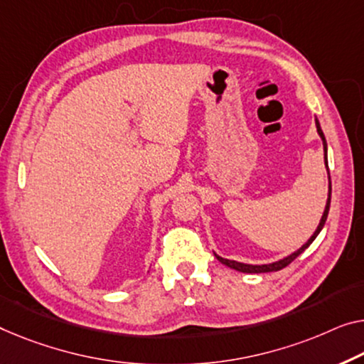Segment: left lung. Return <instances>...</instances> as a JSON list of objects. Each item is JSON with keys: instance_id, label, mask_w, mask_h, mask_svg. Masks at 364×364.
Instances as JSON below:
<instances>
[{"instance_id": "obj_1", "label": "left lung", "mask_w": 364, "mask_h": 364, "mask_svg": "<svg viewBox=\"0 0 364 364\" xmlns=\"http://www.w3.org/2000/svg\"><path fill=\"white\" fill-rule=\"evenodd\" d=\"M316 126H317V132H318V135H321V139H322V142H323V150H325V166H327V170H328V160H327V142H325V135H323V132H322V129H321V124H318V121L316 119ZM328 181H330V173H328ZM330 196H332V183H328V199H327V205H325V210H323V215H322V219H321V224H318V227H317V230L314 232V235L309 238L307 240V243L306 245H302L299 250L297 252H294L292 255H289V257H286V258H283V259H279V262H276V263H269V264H245V263H238V262H232V259H225V258H220L219 255H215V258L219 259V262L222 263V264H225V267H229V268H232V269H237V271H242V273H269V271H279V269H283V268H286L287 264H289L291 262H294V259L299 257V255L306 250V248L311 245V243L316 240V237L321 234V230L323 229V225H325V220H327V215H328V209H330Z\"/></svg>"}]
</instances>
